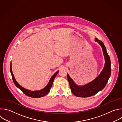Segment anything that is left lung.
Listing matches in <instances>:
<instances>
[{
	"mask_svg": "<svg viewBox=\"0 0 122 122\" xmlns=\"http://www.w3.org/2000/svg\"><path fill=\"white\" fill-rule=\"evenodd\" d=\"M95 41L102 47L105 59L103 68L99 76L92 81L82 86H79L75 83L68 74H67L71 91L75 96L78 97L86 98L95 95L104 89L111 76V60L106 47L103 43L97 38H95Z\"/></svg>",
	"mask_w": 122,
	"mask_h": 122,
	"instance_id": "1",
	"label": "left lung"
}]
</instances>
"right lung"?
<instances>
[{
  "label": "right lung",
  "instance_id": "obj_1",
  "mask_svg": "<svg viewBox=\"0 0 122 122\" xmlns=\"http://www.w3.org/2000/svg\"><path fill=\"white\" fill-rule=\"evenodd\" d=\"M10 71L12 76V78L13 81V82L15 84V85H16V86L19 88L20 90H21L23 93H24L26 95L29 96L31 98H40V97H44L45 96H46V95H47L49 92L50 91V89L52 86L53 83V81L54 80L56 77V76L57 73H58L59 71H56L51 77L49 81L48 82V83L47 84V85H46V86L44 89L41 90H39V91H31L27 89H25L24 88L22 87V86H21L16 81L14 75L13 74L12 71V68H11V63H10Z\"/></svg>",
  "mask_w": 122,
  "mask_h": 122
}]
</instances>
